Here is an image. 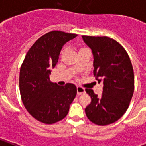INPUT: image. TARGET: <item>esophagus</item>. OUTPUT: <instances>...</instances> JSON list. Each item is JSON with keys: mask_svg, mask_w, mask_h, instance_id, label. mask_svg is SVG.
<instances>
[{"mask_svg": "<svg viewBox=\"0 0 146 146\" xmlns=\"http://www.w3.org/2000/svg\"><path fill=\"white\" fill-rule=\"evenodd\" d=\"M76 90H77V94L79 95V96L85 93V92H86L85 91V89H83V88H82V87H80V86L76 87Z\"/></svg>", "mask_w": 146, "mask_h": 146, "instance_id": "34e87169", "label": "esophagus"}]
</instances>
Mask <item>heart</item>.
Masks as SVG:
<instances>
[{
  "mask_svg": "<svg viewBox=\"0 0 146 146\" xmlns=\"http://www.w3.org/2000/svg\"><path fill=\"white\" fill-rule=\"evenodd\" d=\"M81 49H83V48H81ZM81 49H80V50H81Z\"/></svg>",
  "mask_w": 146,
  "mask_h": 146,
  "instance_id": "b5f03b06",
  "label": "heart"
}]
</instances>
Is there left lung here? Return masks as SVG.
I'll return each instance as SVG.
<instances>
[{"mask_svg": "<svg viewBox=\"0 0 146 146\" xmlns=\"http://www.w3.org/2000/svg\"><path fill=\"white\" fill-rule=\"evenodd\" d=\"M93 54L94 75L103 82L100 98L92 89L86 92L92 102L85 109L87 117L99 126L111 124L127 111L134 92V73L127 52L111 38L82 35Z\"/></svg>", "mask_w": 146, "mask_h": 146, "instance_id": "left-lung-1", "label": "left lung"}]
</instances>
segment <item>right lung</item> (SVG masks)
<instances>
[{
    "label": "right lung",
    "instance_id": "add662e5",
    "mask_svg": "<svg viewBox=\"0 0 146 146\" xmlns=\"http://www.w3.org/2000/svg\"><path fill=\"white\" fill-rule=\"evenodd\" d=\"M76 34L51 31L40 37L26 54L19 72V91L27 111L40 122L52 124L63 120L76 96L72 83L50 82V69L57 64L62 48Z\"/></svg>",
    "mask_w": 146,
    "mask_h": 146
}]
</instances>
